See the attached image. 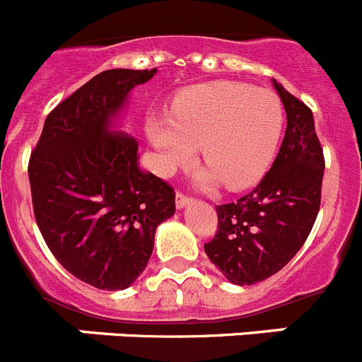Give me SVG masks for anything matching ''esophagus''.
I'll list each match as a JSON object with an SVG mask.
<instances>
[{
    "instance_id": "esophagus-1",
    "label": "esophagus",
    "mask_w": 362,
    "mask_h": 362,
    "mask_svg": "<svg viewBox=\"0 0 362 362\" xmlns=\"http://www.w3.org/2000/svg\"><path fill=\"white\" fill-rule=\"evenodd\" d=\"M190 201H192V197H188V196H185V194H181V192H177V196H175V206L181 210V209H185V206H187Z\"/></svg>"
}]
</instances>
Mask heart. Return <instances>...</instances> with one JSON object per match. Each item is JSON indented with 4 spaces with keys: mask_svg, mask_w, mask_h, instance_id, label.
<instances>
[{
    "mask_svg": "<svg viewBox=\"0 0 362 362\" xmlns=\"http://www.w3.org/2000/svg\"><path fill=\"white\" fill-rule=\"evenodd\" d=\"M284 112L279 98L264 88L230 81L197 85L170 105L168 116H153L146 136L159 170L168 174L196 153L206 168L201 187L225 181L232 190L252 187L276 158Z\"/></svg>",
    "mask_w": 362,
    "mask_h": 362,
    "instance_id": "heart-1",
    "label": "heart"
}]
</instances>
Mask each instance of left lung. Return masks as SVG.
Here are the masks:
<instances>
[{"mask_svg":"<svg viewBox=\"0 0 362 362\" xmlns=\"http://www.w3.org/2000/svg\"><path fill=\"white\" fill-rule=\"evenodd\" d=\"M272 81L286 112L279 153L250 194L217 206V233L204 245L210 261L239 286L268 279L286 267L305 245L321 204L325 158L312 110Z\"/></svg>","mask_w":362,"mask_h":362,"instance_id":"obj_1","label":"left lung"}]
</instances>
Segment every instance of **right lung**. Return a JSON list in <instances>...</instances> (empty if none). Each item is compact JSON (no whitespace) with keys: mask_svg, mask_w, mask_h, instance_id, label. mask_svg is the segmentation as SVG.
<instances>
[{"mask_svg":"<svg viewBox=\"0 0 362 362\" xmlns=\"http://www.w3.org/2000/svg\"><path fill=\"white\" fill-rule=\"evenodd\" d=\"M158 69L98 74L50 112L28 161L37 226L54 257L99 290L141 276L156 228L174 216L170 185L139 166L137 141L117 130L134 86Z\"/></svg>","mask_w":362,"mask_h":362,"instance_id":"right-lung-1","label":"right lung"}]
</instances>
